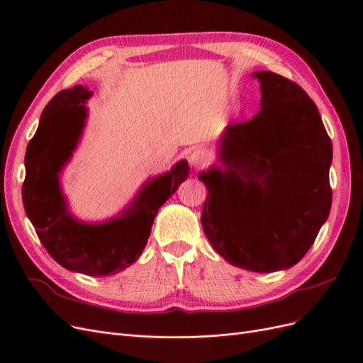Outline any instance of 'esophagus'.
Returning <instances> with one entry per match:
<instances>
[{
    "mask_svg": "<svg viewBox=\"0 0 363 363\" xmlns=\"http://www.w3.org/2000/svg\"><path fill=\"white\" fill-rule=\"evenodd\" d=\"M209 160H211L209 151L205 150V147H196V150H193L190 154V164L194 169L205 167L209 163Z\"/></svg>",
    "mask_w": 363,
    "mask_h": 363,
    "instance_id": "1",
    "label": "esophagus"
}]
</instances>
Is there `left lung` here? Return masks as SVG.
<instances>
[{
    "label": "left lung",
    "mask_w": 363,
    "mask_h": 363,
    "mask_svg": "<svg viewBox=\"0 0 363 363\" xmlns=\"http://www.w3.org/2000/svg\"><path fill=\"white\" fill-rule=\"evenodd\" d=\"M262 109L229 124L224 169L200 173L208 196L206 238L221 257L252 272L296 264L328 220L332 205V142L315 103L293 80L256 72Z\"/></svg>",
    "instance_id": "obj_1"
}]
</instances>
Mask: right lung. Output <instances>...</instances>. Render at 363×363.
I'll list each match as a JSON object with an SVG mask.
<instances>
[{
    "label": "right lung",
    "mask_w": 363,
    "mask_h": 363,
    "mask_svg": "<svg viewBox=\"0 0 363 363\" xmlns=\"http://www.w3.org/2000/svg\"><path fill=\"white\" fill-rule=\"evenodd\" d=\"M86 86L62 89L40 116L25 152L22 200L50 257L62 267L91 277L113 275L136 262L145 248L158 209L189 177V163L179 161L170 172L143 185L134 202L103 224L76 221L65 206L58 173L70 158L84 130Z\"/></svg>",
    "instance_id": "1"
}]
</instances>
